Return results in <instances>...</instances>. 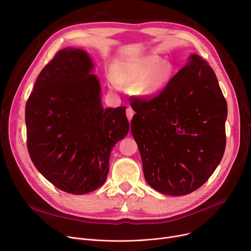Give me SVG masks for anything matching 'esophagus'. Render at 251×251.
Wrapping results in <instances>:
<instances>
[{
    "mask_svg": "<svg viewBox=\"0 0 251 251\" xmlns=\"http://www.w3.org/2000/svg\"><path fill=\"white\" fill-rule=\"evenodd\" d=\"M133 115H134V112H133V110H132V109H131V108H128V109L126 110V116H127V118H128V120H129V121H131V119H132Z\"/></svg>",
    "mask_w": 251,
    "mask_h": 251,
    "instance_id": "34e87169",
    "label": "esophagus"
}]
</instances>
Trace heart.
<instances>
[{"label":"heart","mask_w":251,"mask_h":251,"mask_svg":"<svg viewBox=\"0 0 251 251\" xmlns=\"http://www.w3.org/2000/svg\"><path fill=\"white\" fill-rule=\"evenodd\" d=\"M173 65L156 55H149L115 64L109 83L113 89L118 85L133 88L134 94L141 99L155 97L167 85L173 74Z\"/></svg>","instance_id":"1"}]
</instances>
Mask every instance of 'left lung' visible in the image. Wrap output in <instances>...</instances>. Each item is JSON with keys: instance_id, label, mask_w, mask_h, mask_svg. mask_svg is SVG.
Masks as SVG:
<instances>
[{"instance_id": "obj_1", "label": "left lung", "mask_w": 251, "mask_h": 251, "mask_svg": "<svg viewBox=\"0 0 251 251\" xmlns=\"http://www.w3.org/2000/svg\"><path fill=\"white\" fill-rule=\"evenodd\" d=\"M150 100L132 99V133L146 181L163 194L186 195L213 175L226 148L228 109L217 76L199 55Z\"/></svg>"}]
</instances>
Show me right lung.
Masks as SVG:
<instances>
[{"instance_id": "add662e5", "label": "right lung", "mask_w": 251, "mask_h": 251, "mask_svg": "<svg viewBox=\"0 0 251 251\" xmlns=\"http://www.w3.org/2000/svg\"><path fill=\"white\" fill-rule=\"evenodd\" d=\"M95 65L82 49L59 50L39 73L25 107L30 159L48 181L72 194L100 188L110 154L129 131L126 108H102Z\"/></svg>"}]
</instances>
